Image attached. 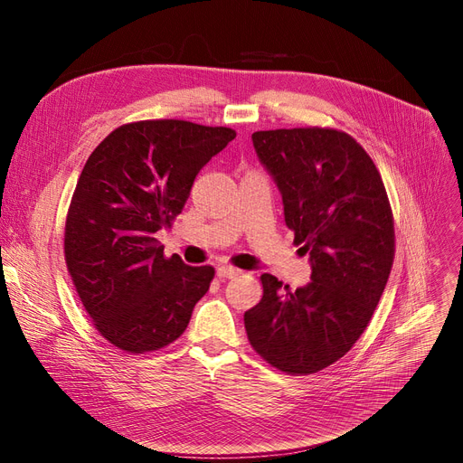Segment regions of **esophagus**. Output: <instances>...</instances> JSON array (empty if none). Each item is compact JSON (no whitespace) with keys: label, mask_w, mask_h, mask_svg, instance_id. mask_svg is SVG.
Returning a JSON list of instances; mask_svg holds the SVG:
<instances>
[{"label":"esophagus","mask_w":463,"mask_h":463,"mask_svg":"<svg viewBox=\"0 0 463 463\" xmlns=\"http://www.w3.org/2000/svg\"><path fill=\"white\" fill-rule=\"evenodd\" d=\"M240 274L238 269H232V266H219L217 269V276L222 279H227V278H236Z\"/></svg>","instance_id":"1"}]
</instances>
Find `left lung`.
Here are the masks:
<instances>
[{"label": "left lung", "instance_id": "1", "mask_svg": "<svg viewBox=\"0 0 463 463\" xmlns=\"http://www.w3.org/2000/svg\"><path fill=\"white\" fill-rule=\"evenodd\" d=\"M255 152L283 197L287 227L309 255L297 290L262 274L246 311L251 347L288 375L317 373L366 330L394 262V217L379 170L347 133L330 128L257 131Z\"/></svg>", "mask_w": 463, "mask_h": 463}]
</instances>
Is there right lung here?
<instances>
[{"instance_id": "obj_1", "label": "right lung", "mask_w": 463, "mask_h": 463, "mask_svg": "<svg viewBox=\"0 0 463 463\" xmlns=\"http://www.w3.org/2000/svg\"><path fill=\"white\" fill-rule=\"evenodd\" d=\"M236 137L185 119L114 129L88 157L65 222V262L95 328L131 354L178 339L212 266L165 257L156 232L182 213L199 170Z\"/></svg>"}]
</instances>
